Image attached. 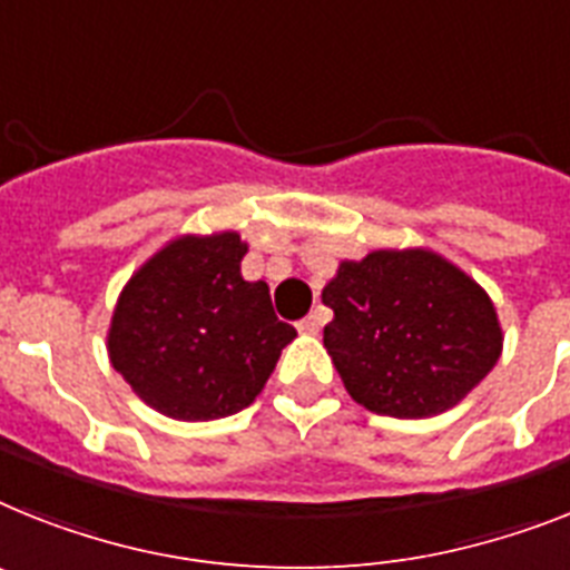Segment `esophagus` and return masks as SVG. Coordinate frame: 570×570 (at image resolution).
I'll return each mask as SVG.
<instances>
[{"label": "esophagus", "mask_w": 570, "mask_h": 570, "mask_svg": "<svg viewBox=\"0 0 570 570\" xmlns=\"http://www.w3.org/2000/svg\"><path fill=\"white\" fill-rule=\"evenodd\" d=\"M320 326H323V320H320V314L314 312V314H308L305 320H299V326H296V328H299L303 335H317Z\"/></svg>", "instance_id": "esophagus-1"}]
</instances>
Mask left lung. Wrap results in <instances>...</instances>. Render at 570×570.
I'll return each mask as SVG.
<instances>
[{"mask_svg": "<svg viewBox=\"0 0 570 570\" xmlns=\"http://www.w3.org/2000/svg\"><path fill=\"white\" fill-rule=\"evenodd\" d=\"M335 320L323 346L366 411L434 416L465 399L501 358V323L487 291L431 250H373L341 262L323 288Z\"/></svg>", "mask_w": 570, "mask_h": 570, "instance_id": "1", "label": "left lung"}]
</instances>
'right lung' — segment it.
I'll return each instance as SVG.
<instances>
[{
	"label": "right lung",
	"mask_w": 570,
	"mask_h": 570,
	"mask_svg": "<svg viewBox=\"0 0 570 570\" xmlns=\"http://www.w3.org/2000/svg\"><path fill=\"white\" fill-rule=\"evenodd\" d=\"M244 253L238 233L183 235L121 291L107 352L154 411L183 422L244 411L296 337L265 282L242 276Z\"/></svg>",
	"instance_id": "1"
}]
</instances>
